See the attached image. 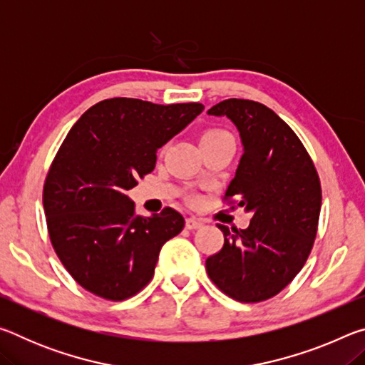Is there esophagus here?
<instances>
[{"instance_id": "1", "label": "esophagus", "mask_w": 365, "mask_h": 365, "mask_svg": "<svg viewBox=\"0 0 365 365\" xmlns=\"http://www.w3.org/2000/svg\"><path fill=\"white\" fill-rule=\"evenodd\" d=\"M185 227H187L188 230H196V228L202 227V222L195 219V217H188L187 220H185Z\"/></svg>"}]
</instances>
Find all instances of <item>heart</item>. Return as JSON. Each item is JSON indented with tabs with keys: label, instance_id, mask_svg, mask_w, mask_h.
I'll return each mask as SVG.
<instances>
[{
	"label": "heart",
	"instance_id": "b5f03b06",
	"mask_svg": "<svg viewBox=\"0 0 365 365\" xmlns=\"http://www.w3.org/2000/svg\"><path fill=\"white\" fill-rule=\"evenodd\" d=\"M222 135H227V132L219 130V128H211V130H206L205 133H202L201 141L202 140H209V138H217V137H222Z\"/></svg>",
	"mask_w": 365,
	"mask_h": 365
}]
</instances>
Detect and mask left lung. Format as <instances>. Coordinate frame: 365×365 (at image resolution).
Returning <instances> with one entry per match:
<instances>
[{
    "label": "left lung",
    "instance_id": "left-lung-1",
    "mask_svg": "<svg viewBox=\"0 0 365 365\" xmlns=\"http://www.w3.org/2000/svg\"><path fill=\"white\" fill-rule=\"evenodd\" d=\"M237 125L245 153L224 202L252 212L250 227L220 225L224 246L206 259L209 279L240 302L274 298L299 274L317 235L322 188L311 156L292 127L251 100L207 110Z\"/></svg>",
    "mask_w": 365,
    "mask_h": 365
}]
</instances>
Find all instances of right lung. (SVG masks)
Instances as JSON below:
<instances>
[{"label": "right lung", "mask_w": 365, "mask_h": 365, "mask_svg": "<svg viewBox=\"0 0 365 365\" xmlns=\"http://www.w3.org/2000/svg\"><path fill=\"white\" fill-rule=\"evenodd\" d=\"M202 109L110 98L67 133L48 170L43 207L59 261L86 292L123 301L151 282L160 248L185 219L172 207L141 217L125 191L153 172L159 148Z\"/></svg>", "instance_id": "right-lung-1"}]
</instances>
